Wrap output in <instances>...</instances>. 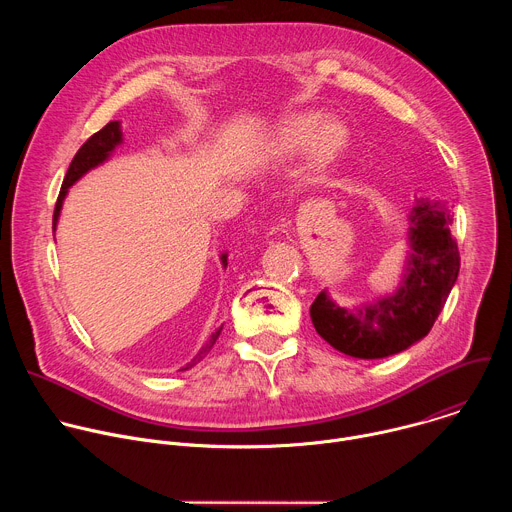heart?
I'll return each mask as SVG.
<instances>
[{
    "label": "heart",
    "mask_w": 512,
    "mask_h": 512,
    "mask_svg": "<svg viewBox=\"0 0 512 512\" xmlns=\"http://www.w3.org/2000/svg\"><path fill=\"white\" fill-rule=\"evenodd\" d=\"M350 143V129L338 117L320 119L318 113H296L273 127L265 150L275 158H291L306 150L308 168L324 172L336 164Z\"/></svg>",
    "instance_id": "obj_1"
}]
</instances>
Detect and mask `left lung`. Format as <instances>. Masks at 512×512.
Listing matches in <instances>:
<instances>
[{"instance_id":"left-lung-1","label":"left lung","mask_w":512,"mask_h":512,"mask_svg":"<svg viewBox=\"0 0 512 512\" xmlns=\"http://www.w3.org/2000/svg\"><path fill=\"white\" fill-rule=\"evenodd\" d=\"M407 218V255L393 294L342 308L324 289L310 308L316 332L348 356L385 358L425 338L458 279L452 210L444 202L415 198Z\"/></svg>"}]
</instances>
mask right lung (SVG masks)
<instances>
[{
    "label": "right lung",
    "mask_w": 512,
    "mask_h": 512,
    "mask_svg": "<svg viewBox=\"0 0 512 512\" xmlns=\"http://www.w3.org/2000/svg\"><path fill=\"white\" fill-rule=\"evenodd\" d=\"M123 143V131H121V121H111L107 123L101 131H97L95 135H91L85 143L83 148L77 152V156L72 158L68 170H66V176H64V182H62V188H60V194H58V200H56V208H54V218H52V231H56V225H58V218H60V210H62V204H64V198L68 194V188L72 184H77L87 172L95 170L97 166L105 164L113 152L119 148V145ZM227 253H221V263L223 267L227 269ZM221 328H216L212 332V336L208 338V342L198 350V354L186 364V367H182L180 371H188L192 369L194 364H198L208 352L210 348L214 346V342L218 340V336H221Z\"/></svg>",
    "instance_id": "1"
}]
</instances>
